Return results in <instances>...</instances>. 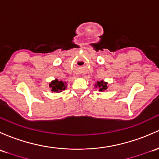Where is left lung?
Returning <instances> with one entry per match:
<instances>
[{"instance_id": "8db88e82", "label": "left lung", "mask_w": 159, "mask_h": 159, "mask_svg": "<svg viewBox=\"0 0 159 159\" xmlns=\"http://www.w3.org/2000/svg\"><path fill=\"white\" fill-rule=\"evenodd\" d=\"M95 88L99 89L100 92H103L107 90L108 89V86H107V82H105L104 80H101V81H97V83L95 84Z\"/></svg>"}]
</instances>
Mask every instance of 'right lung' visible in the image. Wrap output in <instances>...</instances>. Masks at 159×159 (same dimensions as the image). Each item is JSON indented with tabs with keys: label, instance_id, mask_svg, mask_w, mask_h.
Instances as JSON below:
<instances>
[{
	"label": "right lung",
	"instance_id": "1",
	"mask_svg": "<svg viewBox=\"0 0 159 159\" xmlns=\"http://www.w3.org/2000/svg\"><path fill=\"white\" fill-rule=\"evenodd\" d=\"M66 87H67V86H66V82L59 81L57 79L52 80L51 83H49V88L53 93H61L63 90L66 89Z\"/></svg>",
	"mask_w": 159,
	"mask_h": 159
}]
</instances>
